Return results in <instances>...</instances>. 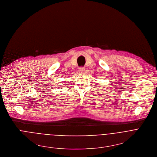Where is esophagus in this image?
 <instances>
[{
	"label": "esophagus",
	"instance_id": "esophagus-1",
	"mask_svg": "<svg viewBox=\"0 0 157 157\" xmlns=\"http://www.w3.org/2000/svg\"><path fill=\"white\" fill-rule=\"evenodd\" d=\"M85 68L84 67H80V68H79V69H78V71H79V72H80V73H83V72H85Z\"/></svg>",
	"mask_w": 157,
	"mask_h": 157
}]
</instances>
